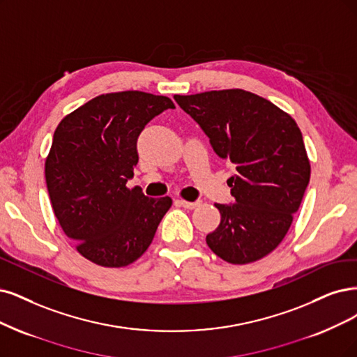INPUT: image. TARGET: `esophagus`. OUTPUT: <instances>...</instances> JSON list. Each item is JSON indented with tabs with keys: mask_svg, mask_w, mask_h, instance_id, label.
Instances as JSON below:
<instances>
[{
	"mask_svg": "<svg viewBox=\"0 0 357 357\" xmlns=\"http://www.w3.org/2000/svg\"><path fill=\"white\" fill-rule=\"evenodd\" d=\"M178 203H179V206L185 207V208H190V210L199 207L202 204V202H187V200H178Z\"/></svg>",
	"mask_w": 357,
	"mask_h": 357,
	"instance_id": "esophagus-1",
	"label": "esophagus"
}]
</instances>
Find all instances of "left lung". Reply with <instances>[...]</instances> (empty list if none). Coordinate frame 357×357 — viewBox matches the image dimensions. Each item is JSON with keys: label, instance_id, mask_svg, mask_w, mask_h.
I'll return each instance as SVG.
<instances>
[{"label": "left lung", "instance_id": "left-lung-1", "mask_svg": "<svg viewBox=\"0 0 357 357\" xmlns=\"http://www.w3.org/2000/svg\"><path fill=\"white\" fill-rule=\"evenodd\" d=\"M200 125L215 153L235 165L234 204H215L219 227L206 236L232 265L268 256L284 240L309 185L310 162L294 119L244 89L175 96Z\"/></svg>", "mask_w": 357, "mask_h": 357}]
</instances>
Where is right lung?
Here are the masks:
<instances>
[{"instance_id":"right-lung-1","label":"right lung","mask_w":357,"mask_h":357,"mask_svg":"<svg viewBox=\"0 0 357 357\" xmlns=\"http://www.w3.org/2000/svg\"><path fill=\"white\" fill-rule=\"evenodd\" d=\"M167 109L175 104L163 96L112 92L66 116L54 132L45 160L51 206L77 252L96 265L122 268L141 257L172 206L170 197L126 187L139 134Z\"/></svg>"}]
</instances>
